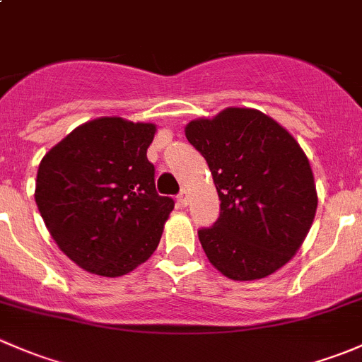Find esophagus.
Returning <instances> with one entry per match:
<instances>
[{"mask_svg": "<svg viewBox=\"0 0 362 362\" xmlns=\"http://www.w3.org/2000/svg\"><path fill=\"white\" fill-rule=\"evenodd\" d=\"M177 202H178V204H180V206H187V203H189V196H187V191H180V194L177 196Z\"/></svg>", "mask_w": 362, "mask_h": 362, "instance_id": "obj_1", "label": "esophagus"}]
</instances>
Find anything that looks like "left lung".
I'll return each mask as SVG.
<instances>
[{
	"instance_id": "left-lung-1",
	"label": "left lung",
	"mask_w": 362,
	"mask_h": 362,
	"mask_svg": "<svg viewBox=\"0 0 362 362\" xmlns=\"http://www.w3.org/2000/svg\"><path fill=\"white\" fill-rule=\"evenodd\" d=\"M206 159L221 215L198 231L208 261L231 280H257L301 247L317 210L305 152L289 131L254 108H226L185 126Z\"/></svg>"
}]
</instances>
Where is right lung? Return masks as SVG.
Masks as SVG:
<instances>
[{
  "label": "right lung",
  "instance_id": "right-lung-1",
  "mask_svg": "<svg viewBox=\"0 0 362 362\" xmlns=\"http://www.w3.org/2000/svg\"><path fill=\"white\" fill-rule=\"evenodd\" d=\"M151 122L101 117L50 148L36 175L35 202L50 236L75 264L122 276L158 249L175 202L156 191L147 148Z\"/></svg>",
  "mask_w": 362,
  "mask_h": 362
}]
</instances>
